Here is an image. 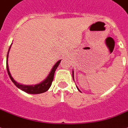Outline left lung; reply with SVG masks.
Returning <instances> with one entry per match:
<instances>
[{"instance_id": "left-lung-1", "label": "left lung", "mask_w": 128, "mask_h": 128, "mask_svg": "<svg viewBox=\"0 0 128 128\" xmlns=\"http://www.w3.org/2000/svg\"><path fill=\"white\" fill-rule=\"evenodd\" d=\"M72 75H73V80H74V72H73H73H72ZM78 90L80 91V90H79L78 88Z\"/></svg>"}]
</instances>
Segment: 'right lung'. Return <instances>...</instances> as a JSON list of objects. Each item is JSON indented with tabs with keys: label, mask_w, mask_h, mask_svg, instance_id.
<instances>
[{
	"label": "right lung",
	"mask_w": 128,
	"mask_h": 128,
	"mask_svg": "<svg viewBox=\"0 0 128 128\" xmlns=\"http://www.w3.org/2000/svg\"><path fill=\"white\" fill-rule=\"evenodd\" d=\"M12 45V44H11ZM11 45L10 46L9 48H8V51L7 53V57H6V69H7L8 74L9 75V78H10L11 81L14 83V84L18 88H19L20 90H22L24 92L26 93H28V94H42V93H44V92H46L47 90L50 88L51 84H52V82H53V78H54V74H55V72L57 69V67L59 66V63L61 62V60H59L55 63V65L53 66V69L50 71V73L48 74V75L47 76V78L42 81L41 83L38 84H36V85H34V86H25V85H22V84H20L18 83H17L16 82H15V80H14L12 77L10 75V73L9 71V69H8V53H9L10 48L11 47Z\"/></svg>",
	"instance_id": "right-lung-1"
}]
</instances>
